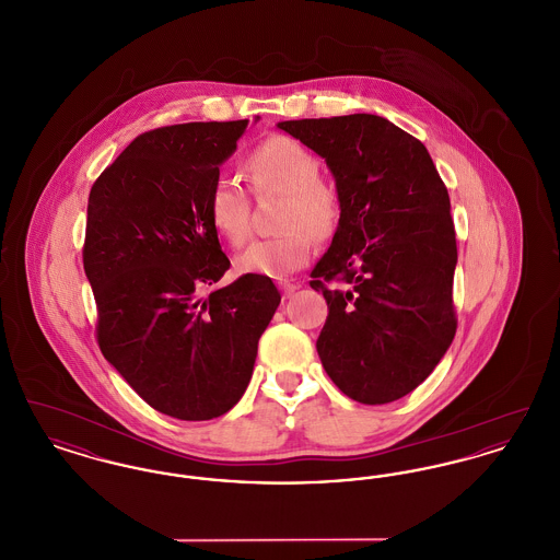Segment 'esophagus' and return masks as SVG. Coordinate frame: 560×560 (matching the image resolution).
I'll return each mask as SVG.
<instances>
[{
	"instance_id": "obj_1",
	"label": "esophagus",
	"mask_w": 560,
	"mask_h": 560,
	"mask_svg": "<svg viewBox=\"0 0 560 560\" xmlns=\"http://www.w3.org/2000/svg\"><path fill=\"white\" fill-rule=\"evenodd\" d=\"M279 290L283 292L285 298H290V295L298 290V285H295V283H290V281H281V283H279Z\"/></svg>"
}]
</instances>
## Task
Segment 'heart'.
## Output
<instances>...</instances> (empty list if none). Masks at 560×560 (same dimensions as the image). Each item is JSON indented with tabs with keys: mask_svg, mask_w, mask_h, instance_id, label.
Wrapping results in <instances>:
<instances>
[{
	"mask_svg": "<svg viewBox=\"0 0 560 560\" xmlns=\"http://www.w3.org/2000/svg\"><path fill=\"white\" fill-rule=\"evenodd\" d=\"M252 187L258 192L285 195L279 237L249 243L235 258L241 275L283 279L306 267L315 240L336 231L340 201L336 188L320 180V163L313 151L288 136H272L245 161ZM213 231L231 245H240L249 233V199L237 180L218 176L208 197Z\"/></svg>",
	"mask_w": 560,
	"mask_h": 560,
	"instance_id": "heart-1",
	"label": "heart"
}]
</instances>
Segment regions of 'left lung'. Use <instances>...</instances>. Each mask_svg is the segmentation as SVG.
I'll return each mask as SVG.
<instances>
[{
  "label": "left lung",
  "instance_id": "obj_1",
  "mask_svg": "<svg viewBox=\"0 0 560 560\" xmlns=\"http://www.w3.org/2000/svg\"><path fill=\"white\" fill-rule=\"evenodd\" d=\"M277 128L325 160L340 201L331 245L311 272L329 308L320 363L357 402L400 399L427 380L455 336L447 188L427 147L380 115Z\"/></svg>",
  "mask_w": 560,
  "mask_h": 560
}]
</instances>
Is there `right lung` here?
Segmentation results:
<instances>
[{
	"label": "right lung",
	"instance_id": "1",
	"mask_svg": "<svg viewBox=\"0 0 560 560\" xmlns=\"http://www.w3.org/2000/svg\"><path fill=\"white\" fill-rule=\"evenodd\" d=\"M245 128L195 121L140 133L88 199L83 268L98 347L153 409L187 422L240 402L281 302L262 275L218 285L231 262L208 197Z\"/></svg>",
	"mask_w": 560,
	"mask_h": 560
}]
</instances>
